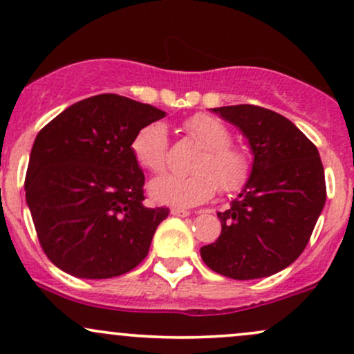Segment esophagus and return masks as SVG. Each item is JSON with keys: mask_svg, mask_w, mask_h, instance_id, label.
Instances as JSON below:
<instances>
[{"mask_svg": "<svg viewBox=\"0 0 354 354\" xmlns=\"http://www.w3.org/2000/svg\"><path fill=\"white\" fill-rule=\"evenodd\" d=\"M171 214H173V216L185 218V216H189V211L188 209H183V208H171Z\"/></svg>", "mask_w": 354, "mask_h": 354, "instance_id": "1", "label": "esophagus"}]
</instances>
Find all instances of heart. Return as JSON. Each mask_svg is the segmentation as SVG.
Wrapping results in <instances>:
<instances>
[{"label": "heart", "instance_id": "1", "mask_svg": "<svg viewBox=\"0 0 354 354\" xmlns=\"http://www.w3.org/2000/svg\"><path fill=\"white\" fill-rule=\"evenodd\" d=\"M191 138L200 143L205 151L198 156L188 176H165L149 185V193L156 201L178 206H194L208 201L216 194L236 193L246 185L253 169L250 153L241 146L231 143L228 126L218 118L196 113L183 123ZM133 156L143 168L161 174L168 168L169 141L168 129L160 121L143 126L133 138Z\"/></svg>", "mask_w": 354, "mask_h": 354}]
</instances>
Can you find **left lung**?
<instances>
[{
    "instance_id": "1",
    "label": "left lung",
    "mask_w": 354,
    "mask_h": 354,
    "mask_svg": "<svg viewBox=\"0 0 354 354\" xmlns=\"http://www.w3.org/2000/svg\"><path fill=\"white\" fill-rule=\"evenodd\" d=\"M250 141L251 176L223 213L221 234L201 248L209 270L231 279H256L290 266L310 241L326 201L316 146L271 109L254 104L214 108Z\"/></svg>"
}]
</instances>
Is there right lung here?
I'll return each mask as SVG.
<instances>
[{"label":"right lung","mask_w":354,"mask_h":354,"mask_svg":"<svg viewBox=\"0 0 354 354\" xmlns=\"http://www.w3.org/2000/svg\"><path fill=\"white\" fill-rule=\"evenodd\" d=\"M166 113L96 95L59 113L36 136L28 163L26 203L44 254L76 278L124 274L146 258L169 209L146 208L145 174L133 138Z\"/></svg>","instance_id":"right-lung-1"}]
</instances>
